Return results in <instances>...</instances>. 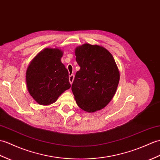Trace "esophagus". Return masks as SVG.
Wrapping results in <instances>:
<instances>
[{"mask_svg":"<svg viewBox=\"0 0 160 160\" xmlns=\"http://www.w3.org/2000/svg\"><path fill=\"white\" fill-rule=\"evenodd\" d=\"M73 79H74V76L73 75V74H72V75H70V76H69V82H70V84H71L73 83Z\"/></svg>","mask_w":160,"mask_h":160,"instance_id":"1","label":"esophagus"}]
</instances>
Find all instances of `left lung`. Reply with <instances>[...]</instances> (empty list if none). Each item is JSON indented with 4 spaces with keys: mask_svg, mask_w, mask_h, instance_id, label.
<instances>
[{
    "mask_svg": "<svg viewBox=\"0 0 160 160\" xmlns=\"http://www.w3.org/2000/svg\"><path fill=\"white\" fill-rule=\"evenodd\" d=\"M80 67L72 90L81 109L94 112L103 109L116 92L120 73L110 52L102 46L84 43L75 50Z\"/></svg>",
    "mask_w": 160,
    "mask_h": 160,
    "instance_id": "obj_1",
    "label": "left lung"
}]
</instances>
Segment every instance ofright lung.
Wrapping results in <instances>:
<instances>
[{"label":"right lung","instance_id":"right-lung-1","mask_svg":"<svg viewBox=\"0 0 160 160\" xmlns=\"http://www.w3.org/2000/svg\"><path fill=\"white\" fill-rule=\"evenodd\" d=\"M58 48H45L32 59L26 73L30 95L40 105H50L71 87L69 73Z\"/></svg>","mask_w":160,"mask_h":160}]
</instances>
